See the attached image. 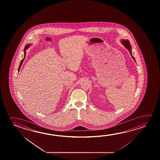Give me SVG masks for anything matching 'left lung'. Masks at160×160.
<instances>
[{
	"label": "left lung",
	"mask_w": 160,
	"mask_h": 160,
	"mask_svg": "<svg viewBox=\"0 0 160 160\" xmlns=\"http://www.w3.org/2000/svg\"><path fill=\"white\" fill-rule=\"evenodd\" d=\"M121 43L123 44V46L126 47L127 50H128L130 54H131V56H132V58L133 59L134 61L136 62L135 58H134L133 56V55L132 54V46H131L130 42H129V41L128 39H122L121 40Z\"/></svg>",
	"instance_id": "8db88e82"
}]
</instances>
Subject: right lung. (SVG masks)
Wrapping results in <instances>:
<instances>
[{
	"instance_id": "add662e5",
	"label": "right lung",
	"mask_w": 160,
	"mask_h": 160,
	"mask_svg": "<svg viewBox=\"0 0 160 160\" xmlns=\"http://www.w3.org/2000/svg\"><path fill=\"white\" fill-rule=\"evenodd\" d=\"M30 45H31V44H28V45H26V46H25L24 48V58L22 59V60L21 61V63H20V65H19V66L18 71H19V70H20V68H21V67L22 65V63H23V61L24 60L25 58H26V51L28 48V47H29V46H30Z\"/></svg>"
}]
</instances>
